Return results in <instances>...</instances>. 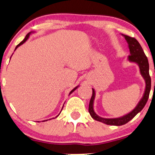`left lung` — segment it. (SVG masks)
Listing matches in <instances>:
<instances>
[{
  "mask_svg": "<svg viewBox=\"0 0 155 155\" xmlns=\"http://www.w3.org/2000/svg\"><path fill=\"white\" fill-rule=\"evenodd\" d=\"M122 36H124L125 39L126 40L127 43L128 44V48L130 55H129L128 56V60L130 62L135 63L138 65L140 75L145 81V88L143 97H142L140 100L139 101V102L137 103L136 107L132 111L126 114V115L120 116V117L118 118H102L95 113L94 110L95 91L93 88L92 96L91 97L90 104H89V113H90V116H92L93 119L98 120V121L101 122L107 125H111V126H122V125L127 124L131 119H133L140 111H142V109L145 107L148 100L150 92V90H151V78H150L149 73V63H148L147 56H145V53L143 51V48L141 47L140 44H139V42L135 38L130 37L127 35H124L123 34Z\"/></svg>",
  "mask_w": 155,
  "mask_h": 155,
  "instance_id": "left-lung-1",
  "label": "left lung"
}]
</instances>
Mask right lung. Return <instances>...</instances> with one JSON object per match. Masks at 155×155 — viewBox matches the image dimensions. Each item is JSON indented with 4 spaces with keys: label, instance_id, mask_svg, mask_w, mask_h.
I'll use <instances>...</instances> for the list:
<instances>
[{
    "label": "right lung",
    "instance_id": "right-lung-1",
    "mask_svg": "<svg viewBox=\"0 0 155 155\" xmlns=\"http://www.w3.org/2000/svg\"><path fill=\"white\" fill-rule=\"evenodd\" d=\"M34 32H35V31H30V32H29L28 34H27V35H26V37H25V39H23V40H22V41H21V42H20V43L18 44V45H17V46H16V47H15V50L17 49V48H18L19 47V46H21V45H22V44H24V43H25V41H27V40L29 39V36H30V35H31V34H32V33H34ZM10 58H11V57H10ZM78 87H79V85H78V86H77V87H75V88H74V89H73V90H72L71 91V92H70V93H69V95H70V94H72V93H73V92H74V91H75V90H76V89H77V88ZM63 108H62V109H63ZM61 111H62V110H61ZM59 114H58V116H56V117H55V118H57V117H58V116H59ZM49 120H50V119H49ZM46 120H43V121H46Z\"/></svg>",
    "mask_w": 155,
    "mask_h": 155
}]
</instances>
